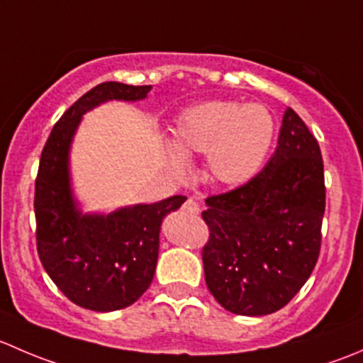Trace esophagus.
Instances as JSON below:
<instances>
[{"label":"esophagus","instance_id":"esophagus-1","mask_svg":"<svg viewBox=\"0 0 363 363\" xmlns=\"http://www.w3.org/2000/svg\"><path fill=\"white\" fill-rule=\"evenodd\" d=\"M184 208L186 212H188V214H200V205H199V202H196V200H193V199H188L186 200V203H184Z\"/></svg>","mask_w":363,"mask_h":363}]
</instances>
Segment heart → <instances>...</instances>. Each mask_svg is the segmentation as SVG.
<instances>
[{"mask_svg": "<svg viewBox=\"0 0 363 363\" xmlns=\"http://www.w3.org/2000/svg\"><path fill=\"white\" fill-rule=\"evenodd\" d=\"M276 138V121L259 104L211 100L179 113L172 130L174 151H167L172 172L186 175L184 158L207 155L212 182L225 188L250 184L265 167Z\"/></svg>", "mask_w": 363, "mask_h": 363, "instance_id": "obj_1", "label": "heart"}]
</instances>
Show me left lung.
Here are the masks:
<instances>
[{"label": "left lung", "mask_w": 363, "mask_h": 363, "mask_svg": "<svg viewBox=\"0 0 363 363\" xmlns=\"http://www.w3.org/2000/svg\"><path fill=\"white\" fill-rule=\"evenodd\" d=\"M205 283L226 311L265 316L286 306L320 256L325 177L320 145L286 108L276 152L258 177L205 200Z\"/></svg>", "instance_id": "1"}]
</instances>
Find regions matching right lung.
Returning a JSON list of instances; mask_svg holds the SVG:
<instances>
[{"instance_id": "1", "label": "right lung", "mask_w": 363, "mask_h": 363, "mask_svg": "<svg viewBox=\"0 0 363 363\" xmlns=\"http://www.w3.org/2000/svg\"><path fill=\"white\" fill-rule=\"evenodd\" d=\"M151 86L98 84L54 124L35 184L36 250L56 286L77 306L96 313L137 302L156 272L161 223L186 196L108 212H82L72 188L69 151L82 116L107 101H140Z\"/></svg>"}]
</instances>
